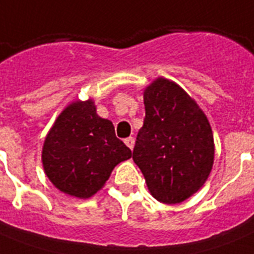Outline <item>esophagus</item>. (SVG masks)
I'll return each mask as SVG.
<instances>
[{"label": "esophagus", "mask_w": 254, "mask_h": 254, "mask_svg": "<svg viewBox=\"0 0 254 254\" xmlns=\"http://www.w3.org/2000/svg\"><path fill=\"white\" fill-rule=\"evenodd\" d=\"M124 142H125V145H127V146L129 147L130 150H133V147H134V138H133V137L125 138V141H124Z\"/></svg>", "instance_id": "1"}]
</instances>
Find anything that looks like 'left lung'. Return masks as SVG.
Masks as SVG:
<instances>
[{"mask_svg": "<svg viewBox=\"0 0 254 254\" xmlns=\"http://www.w3.org/2000/svg\"><path fill=\"white\" fill-rule=\"evenodd\" d=\"M145 120L133 161L158 201L177 204L207 181L215 145L208 120L174 81L158 77L143 92Z\"/></svg>", "mask_w": 254, "mask_h": 254, "instance_id": "obj_1", "label": "left lung"}]
</instances>
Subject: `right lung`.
Listing matches in <instances>:
<instances>
[{"label": "right lung", "mask_w": 254, "mask_h": 254, "mask_svg": "<svg viewBox=\"0 0 254 254\" xmlns=\"http://www.w3.org/2000/svg\"><path fill=\"white\" fill-rule=\"evenodd\" d=\"M131 157L109 120L96 113L92 100L75 101L62 112L46 135L42 162L62 192L87 199L103 189L112 170Z\"/></svg>", "instance_id": "right-lung-1"}]
</instances>
